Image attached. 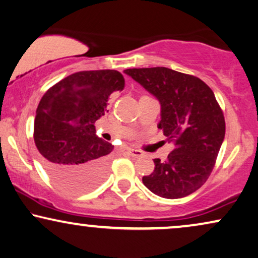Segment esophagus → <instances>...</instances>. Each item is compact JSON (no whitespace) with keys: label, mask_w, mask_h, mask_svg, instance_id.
Masks as SVG:
<instances>
[{"label":"esophagus","mask_w":258,"mask_h":258,"mask_svg":"<svg viewBox=\"0 0 258 258\" xmlns=\"http://www.w3.org/2000/svg\"><path fill=\"white\" fill-rule=\"evenodd\" d=\"M128 154L133 157H141L143 156V153L141 150H136V149H128Z\"/></svg>","instance_id":"obj_1"}]
</instances>
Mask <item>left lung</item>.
I'll return each instance as SVG.
<instances>
[{"instance_id":"8db88e82","label":"left lung","mask_w":258,"mask_h":258,"mask_svg":"<svg viewBox=\"0 0 258 258\" xmlns=\"http://www.w3.org/2000/svg\"><path fill=\"white\" fill-rule=\"evenodd\" d=\"M161 103V121L174 149L167 160L155 158L143 184L155 195L181 199L209 177L225 135L223 111L213 90L199 77L155 67L124 70Z\"/></svg>"}]
</instances>
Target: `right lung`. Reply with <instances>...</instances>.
I'll use <instances>...</instances> for the list:
<instances>
[{"label":"right lung","mask_w":258,"mask_h":258,"mask_svg":"<svg viewBox=\"0 0 258 258\" xmlns=\"http://www.w3.org/2000/svg\"><path fill=\"white\" fill-rule=\"evenodd\" d=\"M123 88L117 70H89L61 80L41 98L34 141L49 176L67 191H89L107 177L114 146L96 136L95 122Z\"/></svg>","instance_id":"add662e5"}]
</instances>
